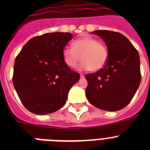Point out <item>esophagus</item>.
I'll return each mask as SVG.
<instances>
[{
	"mask_svg": "<svg viewBox=\"0 0 150 150\" xmlns=\"http://www.w3.org/2000/svg\"><path fill=\"white\" fill-rule=\"evenodd\" d=\"M84 77H85L84 75H83V74H80V78H81V79H83Z\"/></svg>",
	"mask_w": 150,
	"mask_h": 150,
	"instance_id": "esophagus-1",
	"label": "esophagus"
}]
</instances>
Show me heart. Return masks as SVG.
<instances>
[{
  "instance_id": "obj_1",
  "label": "heart",
  "mask_w": 150,
  "mask_h": 150,
  "mask_svg": "<svg viewBox=\"0 0 150 150\" xmlns=\"http://www.w3.org/2000/svg\"><path fill=\"white\" fill-rule=\"evenodd\" d=\"M74 47L66 46L63 49V59L69 67H76L79 62L81 70L100 71L108 60V50L104 44L91 37H84L74 40Z\"/></svg>"
}]
</instances>
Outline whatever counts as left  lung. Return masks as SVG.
Wrapping results in <instances>:
<instances>
[{
	"mask_svg": "<svg viewBox=\"0 0 150 150\" xmlns=\"http://www.w3.org/2000/svg\"><path fill=\"white\" fill-rule=\"evenodd\" d=\"M108 50V60L104 67L86 75L88 86L86 95L99 109L117 111L126 107L134 96L141 80L140 56L127 38L112 30H98Z\"/></svg>",
	"mask_w": 150,
	"mask_h": 150,
	"instance_id": "obj_1",
	"label": "left lung"
}]
</instances>
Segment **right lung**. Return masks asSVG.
Segmentation results:
<instances>
[{
  "label": "right lung",
  "instance_id": "1",
  "mask_svg": "<svg viewBox=\"0 0 150 150\" xmlns=\"http://www.w3.org/2000/svg\"><path fill=\"white\" fill-rule=\"evenodd\" d=\"M71 33L53 32L28 41L16 58L13 83L26 109L44 115L61 109L69 90L79 79L63 59Z\"/></svg>",
  "mask_w": 150,
  "mask_h": 150
}]
</instances>
